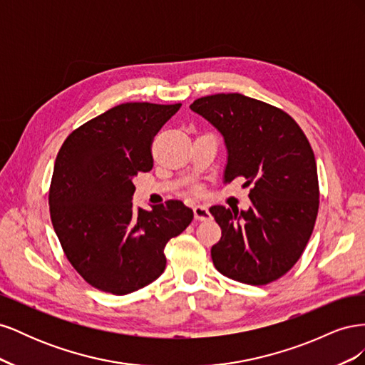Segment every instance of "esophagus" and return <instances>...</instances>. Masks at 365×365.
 Wrapping results in <instances>:
<instances>
[{"instance_id": "1", "label": "esophagus", "mask_w": 365, "mask_h": 365, "mask_svg": "<svg viewBox=\"0 0 365 365\" xmlns=\"http://www.w3.org/2000/svg\"><path fill=\"white\" fill-rule=\"evenodd\" d=\"M193 215H195L196 220H208L210 217H212V213L208 212V208L205 205H195Z\"/></svg>"}]
</instances>
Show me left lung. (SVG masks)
<instances>
[{"mask_svg":"<svg viewBox=\"0 0 365 365\" xmlns=\"http://www.w3.org/2000/svg\"><path fill=\"white\" fill-rule=\"evenodd\" d=\"M224 137V182L244 176L248 210L213 205L222 230L212 247L216 269L247 284H267L288 272L303 254L318 213L314 150L282 109L237 93L201 97L190 105Z\"/></svg>","mask_w":365,"mask_h":365,"instance_id":"left-lung-1","label":"left lung"}]
</instances>
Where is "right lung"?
Here are the masks:
<instances>
[{"label": "right lung", "mask_w": 365, "mask_h": 365, "mask_svg": "<svg viewBox=\"0 0 365 365\" xmlns=\"http://www.w3.org/2000/svg\"><path fill=\"white\" fill-rule=\"evenodd\" d=\"M181 103H123L86 121L63 141L48 205L73 268L94 288L126 295L157 280L164 248L193 219L181 201L134 208V178L153 165L150 145Z\"/></svg>", "instance_id": "right-lung-1"}]
</instances>
